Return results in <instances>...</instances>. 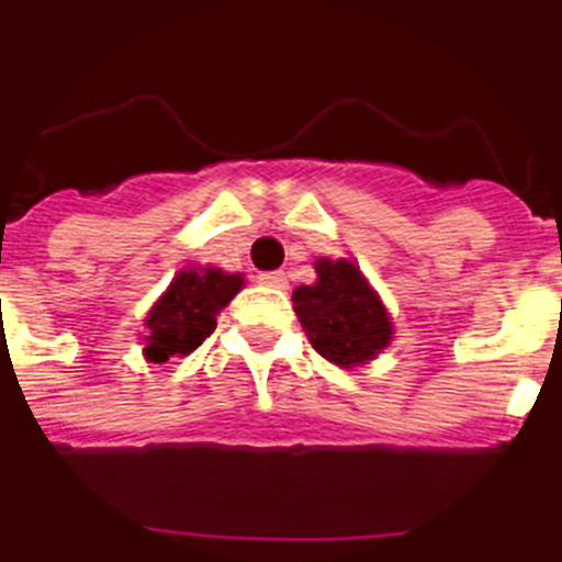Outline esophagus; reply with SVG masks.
<instances>
[{
	"instance_id": "esophagus-1",
	"label": "esophagus",
	"mask_w": 562,
	"mask_h": 562,
	"mask_svg": "<svg viewBox=\"0 0 562 562\" xmlns=\"http://www.w3.org/2000/svg\"><path fill=\"white\" fill-rule=\"evenodd\" d=\"M258 281H260V284L272 286V290H284V286H286L284 272H260Z\"/></svg>"
}]
</instances>
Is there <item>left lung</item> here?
<instances>
[{
	"instance_id": "8db88e82",
	"label": "left lung",
	"mask_w": 562,
	"mask_h": 562,
	"mask_svg": "<svg viewBox=\"0 0 562 562\" xmlns=\"http://www.w3.org/2000/svg\"><path fill=\"white\" fill-rule=\"evenodd\" d=\"M293 311L313 349L342 369L367 363L393 340L390 313L351 260H316V284L295 286Z\"/></svg>"
}]
</instances>
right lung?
Instances as JSON below:
<instances>
[{
  "mask_svg": "<svg viewBox=\"0 0 562 562\" xmlns=\"http://www.w3.org/2000/svg\"><path fill=\"white\" fill-rule=\"evenodd\" d=\"M243 278L222 269H187L172 278L146 316V360L167 363L172 355H190L211 337L216 316L234 295L240 293Z\"/></svg>",
  "mask_w": 562,
  "mask_h": 562,
  "instance_id": "add662e5",
  "label": "right lung"
}]
</instances>
